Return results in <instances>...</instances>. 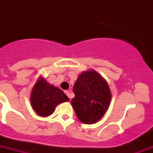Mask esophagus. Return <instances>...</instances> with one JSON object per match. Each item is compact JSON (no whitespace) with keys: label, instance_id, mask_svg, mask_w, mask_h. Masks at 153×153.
Returning <instances> with one entry per match:
<instances>
[{"label":"esophagus","instance_id":"esophagus-1","mask_svg":"<svg viewBox=\"0 0 153 153\" xmlns=\"http://www.w3.org/2000/svg\"><path fill=\"white\" fill-rule=\"evenodd\" d=\"M65 94H67V97L71 99V98H72V94H71V91H65Z\"/></svg>","mask_w":153,"mask_h":153}]
</instances>
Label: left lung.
Here are the masks:
<instances>
[{
	"label": "left lung",
	"mask_w": 153,
	"mask_h": 153,
	"mask_svg": "<svg viewBox=\"0 0 153 153\" xmlns=\"http://www.w3.org/2000/svg\"><path fill=\"white\" fill-rule=\"evenodd\" d=\"M71 105L78 118L85 124L98 122L109 109L112 94L109 84L94 70L79 74L73 87Z\"/></svg>",
	"instance_id": "left-lung-1"
}]
</instances>
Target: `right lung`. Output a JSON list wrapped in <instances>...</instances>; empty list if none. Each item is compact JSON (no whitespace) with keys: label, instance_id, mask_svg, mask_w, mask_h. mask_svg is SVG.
<instances>
[{"label":"right lung","instance_id":"add662e5","mask_svg":"<svg viewBox=\"0 0 153 153\" xmlns=\"http://www.w3.org/2000/svg\"><path fill=\"white\" fill-rule=\"evenodd\" d=\"M68 101L63 91L48 82L42 76L37 79L30 95L32 109L44 117L51 115L58 105Z\"/></svg>","mask_w":153,"mask_h":153}]
</instances>
